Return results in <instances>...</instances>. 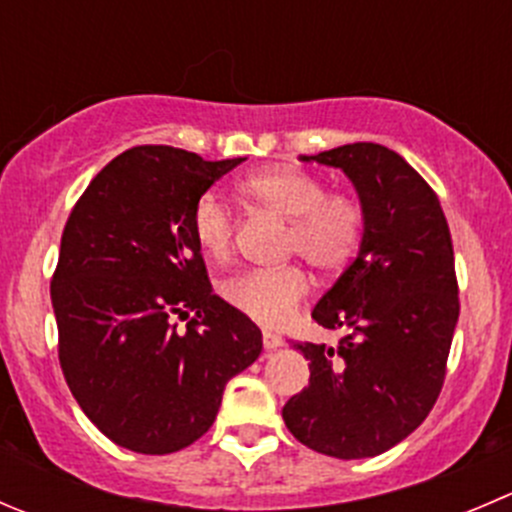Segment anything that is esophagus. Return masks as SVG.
Wrapping results in <instances>:
<instances>
[{"instance_id":"esophagus-1","label":"esophagus","mask_w":512,"mask_h":512,"mask_svg":"<svg viewBox=\"0 0 512 512\" xmlns=\"http://www.w3.org/2000/svg\"><path fill=\"white\" fill-rule=\"evenodd\" d=\"M262 345H265V350H277V347L285 345V340H282L277 332L265 330V332H262Z\"/></svg>"}]
</instances>
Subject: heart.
<instances>
[{
    "instance_id": "b5f03b06",
    "label": "heart",
    "mask_w": 512,
    "mask_h": 512,
    "mask_svg": "<svg viewBox=\"0 0 512 512\" xmlns=\"http://www.w3.org/2000/svg\"><path fill=\"white\" fill-rule=\"evenodd\" d=\"M237 190L262 210L290 222L287 255H302L315 270L337 275L352 265L367 235V207L355 192L327 190L325 180L295 167H270L247 175ZM197 247L210 260H230L235 247V215L212 192L197 197L190 215ZM310 292L300 265L250 270L222 285V297L262 327H282L295 317Z\"/></svg>"
}]
</instances>
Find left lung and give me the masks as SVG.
Returning a JSON list of instances; mask_svg holds the SVG:
<instances>
[{
  "label": "left lung",
  "mask_w": 512,
  "mask_h": 512,
  "mask_svg": "<svg viewBox=\"0 0 512 512\" xmlns=\"http://www.w3.org/2000/svg\"><path fill=\"white\" fill-rule=\"evenodd\" d=\"M302 160L350 177L367 235L312 310L347 335L337 347L292 342L310 360V385L282 418L310 450L372 458L408 438L443 390L460 315L450 227L433 187L388 147L355 142Z\"/></svg>",
  "instance_id": "8db88e82"
}]
</instances>
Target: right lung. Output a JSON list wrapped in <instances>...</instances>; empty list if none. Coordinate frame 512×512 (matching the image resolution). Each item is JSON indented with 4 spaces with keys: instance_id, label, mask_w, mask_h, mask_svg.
Returning <instances> with one entry per match:
<instances>
[{
    "instance_id": "right-lung-1",
    "label": "right lung",
    "mask_w": 512,
    "mask_h": 512,
    "mask_svg": "<svg viewBox=\"0 0 512 512\" xmlns=\"http://www.w3.org/2000/svg\"><path fill=\"white\" fill-rule=\"evenodd\" d=\"M240 162L132 147L69 212L49 287L59 365L84 415L122 448L167 455L195 443L227 380L262 352L260 327L212 292L190 230L197 197Z\"/></svg>"
}]
</instances>
